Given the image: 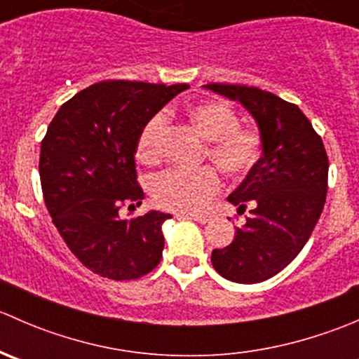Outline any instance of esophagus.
Instances as JSON below:
<instances>
[{
    "mask_svg": "<svg viewBox=\"0 0 359 359\" xmlns=\"http://www.w3.org/2000/svg\"><path fill=\"white\" fill-rule=\"evenodd\" d=\"M180 219H184V217H187V219H191V220H194V222H198V224H206L208 222V217L206 215H179Z\"/></svg>",
    "mask_w": 359,
    "mask_h": 359,
    "instance_id": "1",
    "label": "esophagus"
}]
</instances>
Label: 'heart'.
<instances>
[{"label":"heart","instance_id":"b5f03b06","mask_svg":"<svg viewBox=\"0 0 359 359\" xmlns=\"http://www.w3.org/2000/svg\"><path fill=\"white\" fill-rule=\"evenodd\" d=\"M191 123L208 140L206 156L227 177L240 179L252 172L262 154V139L253 128H241L240 118L227 104L205 100L189 106ZM166 116L158 112L142 126L137 139L140 159L156 161L165 133ZM220 187L219 173L212 166L200 170L172 168L159 173L151 182V194L159 206L173 212L198 213L208 206Z\"/></svg>","mask_w":359,"mask_h":359}]
</instances>
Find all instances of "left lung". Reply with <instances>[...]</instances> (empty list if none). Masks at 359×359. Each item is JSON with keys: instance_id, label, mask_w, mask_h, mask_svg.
<instances>
[{"instance_id": "left-lung-1", "label": "left lung", "mask_w": 359, "mask_h": 359, "mask_svg": "<svg viewBox=\"0 0 359 359\" xmlns=\"http://www.w3.org/2000/svg\"><path fill=\"white\" fill-rule=\"evenodd\" d=\"M206 90L240 102L255 119L262 156L227 201L250 215L227 247L212 252L217 273L260 283L299 255L325 206L328 156L323 140L295 104L255 86L210 83Z\"/></svg>"}]
</instances>
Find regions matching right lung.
Wrapping results in <instances>:
<instances>
[{
	"instance_id": "right-lung-1",
	"label": "right lung",
	"mask_w": 359,
	"mask_h": 359,
	"mask_svg": "<svg viewBox=\"0 0 359 359\" xmlns=\"http://www.w3.org/2000/svg\"><path fill=\"white\" fill-rule=\"evenodd\" d=\"M189 85L100 81L76 93L50 123L41 142L43 198L79 262L109 280H135L161 260V226L170 213L149 210L121 219L125 203L139 206L135 153L142 126Z\"/></svg>"
}]
</instances>
